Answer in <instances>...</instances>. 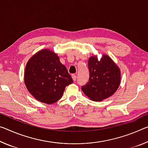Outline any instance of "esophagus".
Here are the masks:
<instances>
[{
  "label": "esophagus",
  "mask_w": 148,
  "mask_h": 148,
  "mask_svg": "<svg viewBox=\"0 0 148 148\" xmlns=\"http://www.w3.org/2000/svg\"><path fill=\"white\" fill-rule=\"evenodd\" d=\"M72 79H73V80H74V82L76 80V78H77V77H76V75H74V74H72Z\"/></svg>",
  "instance_id": "obj_1"
}]
</instances>
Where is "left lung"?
Instances as JSON below:
<instances>
[{
	"label": "left lung",
	"mask_w": 148,
	"mask_h": 148,
	"mask_svg": "<svg viewBox=\"0 0 148 148\" xmlns=\"http://www.w3.org/2000/svg\"><path fill=\"white\" fill-rule=\"evenodd\" d=\"M88 69L89 82L82 86L84 94L91 100L101 101L115 93L121 83V70L109 56L103 55L100 60L91 57Z\"/></svg>",
	"instance_id": "obj_1"
}]
</instances>
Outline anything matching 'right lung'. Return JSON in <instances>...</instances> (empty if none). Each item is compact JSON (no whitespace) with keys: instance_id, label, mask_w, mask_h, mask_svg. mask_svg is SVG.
<instances>
[{"instance_id":"right-lung-1","label":"right lung","mask_w":148,"mask_h":148,"mask_svg":"<svg viewBox=\"0 0 148 148\" xmlns=\"http://www.w3.org/2000/svg\"><path fill=\"white\" fill-rule=\"evenodd\" d=\"M24 82L29 92L39 101L52 104L62 97L73 79L53 51L43 49L28 60Z\"/></svg>"}]
</instances>
